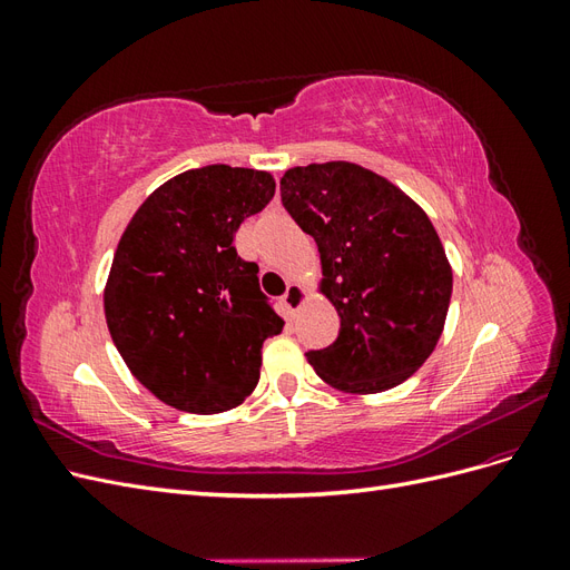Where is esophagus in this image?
Listing matches in <instances>:
<instances>
[{
	"mask_svg": "<svg viewBox=\"0 0 570 570\" xmlns=\"http://www.w3.org/2000/svg\"><path fill=\"white\" fill-rule=\"evenodd\" d=\"M283 302H285V308H287L289 314H297L299 308L304 306V302H306V289L302 285H297V283H292L287 287V292H285Z\"/></svg>",
	"mask_w": 570,
	"mask_h": 570,
	"instance_id": "1",
	"label": "esophagus"
}]
</instances>
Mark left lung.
<instances>
[{"label":"left lung","instance_id":"obj_1","mask_svg":"<svg viewBox=\"0 0 570 570\" xmlns=\"http://www.w3.org/2000/svg\"><path fill=\"white\" fill-rule=\"evenodd\" d=\"M281 195L316 239L318 292L340 316L337 340L308 352V364L352 394L404 383L438 347L452 299V266L428 214L404 189L350 161L289 168Z\"/></svg>","mask_w":570,"mask_h":570}]
</instances>
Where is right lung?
Instances as JSON below:
<instances>
[{"mask_svg":"<svg viewBox=\"0 0 570 570\" xmlns=\"http://www.w3.org/2000/svg\"><path fill=\"white\" fill-rule=\"evenodd\" d=\"M273 193L268 170L193 168L154 189L120 235L107 325L130 373L164 404L209 416L256 387L264 342L285 321L233 237Z\"/></svg>","mask_w":570,"mask_h":570,"instance_id":"right-lung-1","label":"right lung"}]
</instances>
